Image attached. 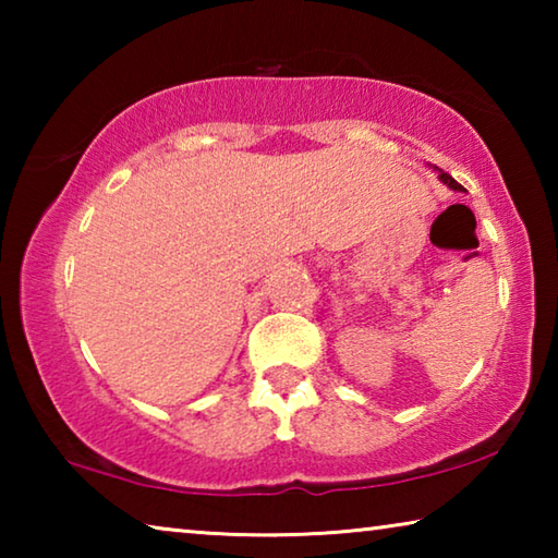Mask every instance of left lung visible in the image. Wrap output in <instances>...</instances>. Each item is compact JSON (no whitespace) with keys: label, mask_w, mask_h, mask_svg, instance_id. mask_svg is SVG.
<instances>
[{"label":"left lung","mask_w":558,"mask_h":558,"mask_svg":"<svg viewBox=\"0 0 558 558\" xmlns=\"http://www.w3.org/2000/svg\"><path fill=\"white\" fill-rule=\"evenodd\" d=\"M438 177H440V182L442 184H448L450 189H456V192H462V186L456 182V179H452L450 174H446V172H442V169H438Z\"/></svg>","instance_id":"8db88e82"}]
</instances>
